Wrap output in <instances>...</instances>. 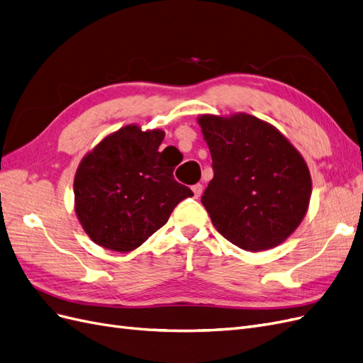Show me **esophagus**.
Instances as JSON below:
<instances>
[{
    "mask_svg": "<svg viewBox=\"0 0 363 363\" xmlns=\"http://www.w3.org/2000/svg\"><path fill=\"white\" fill-rule=\"evenodd\" d=\"M192 191H194L195 199H199V196L203 194V184H201V183L194 184V186H192Z\"/></svg>",
    "mask_w": 363,
    "mask_h": 363,
    "instance_id": "34e87169",
    "label": "esophagus"
}]
</instances>
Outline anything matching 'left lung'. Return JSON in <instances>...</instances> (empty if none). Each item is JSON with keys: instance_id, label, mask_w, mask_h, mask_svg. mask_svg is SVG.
I'll use <instances>...</instances> for the list:
<instances>
[{"instance_id": "8db88e82", "label": "left lung", "mask_w": 363, "mask_h": 363, "mask_svg": "<svg viewBox=\"0 0 363 363\" xmlns=\"http://www.w3.org/2000/svg\"><path fill=\"white\" fill-rule=\"evenodd\" d=\"M199 123L213 169L201 203L215 228L247 251L281 244L300 225L312 194L300 152L251 115H203Z\"/></svg>"}]
</instances>
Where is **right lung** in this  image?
Returning a JSON list of instances; mask_svg holds the SVG:
<instances>
[{
	"label": "right lung",
	"mask_w": 363,
	"mask_h": 363,
	"mask_svg": "<svg viewBox=\"0 0 363 363\" xmlns=\"http://www.w3.org/2000/svg\"><path fill=\"white\" fill-rule=\"evenodd\" d=\"M162 130L127 125L87 155L74 179L75 212L84 232L107 250L127 252L167 224L194 192L174 179L159 151Z\"/></svg>",
	"instance_id": "right-lung-1"
}]
</instances>
